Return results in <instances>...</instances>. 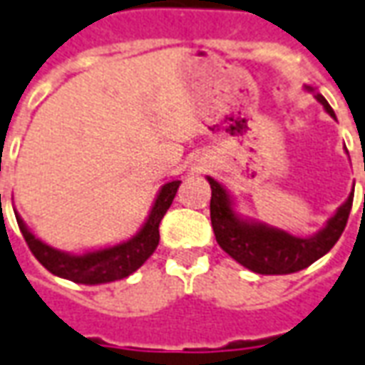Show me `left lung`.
I'll list each match as a JSON object with an SVG mask.
<instances>
[{
	"instance_id": "1",
	"label": "left lung",
	"mask_w": 365,
	"mask_h": 365,
	"mask_svg": "<svg viewBox=\"0 0 365 365\" xmlns=\"http://www.w3.org/2000/svg\"><path fill=\"white\" fill-rule=\"evenodd\" d=\"M316 99L324 105V109L334 115L330 103L322 95ZM212 197H210V222L215 230L216 242L220 248L235 258L236 262L246 266L248 270L258 274H292L308 268L318 258L330 252L331 246L340 240L344 228L348 225L351 210V195L340 210L331 216L328 226L312 238H296L282 230H274L264 225H248L242 222L232 212L226 190L215 178H208Z\"/></svg>"
}]
</instances>
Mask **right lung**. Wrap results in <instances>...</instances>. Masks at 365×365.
Segmentation results:
<instances>
[{"label": "right lung", "mask_w": 365, "mask_h": 365, "mask_svg": "<svg viewBox=\"0 0 365 365\" xmlns=\"http://www.w3.org/2000/svg\"><path fill=\"white\" fill-rule=\"evenodd\" d=\"M178 185H180V180H173V182H167L160 188L157 202L150 210L147 222L140 228L139 235L130 238L129 242H123V245L113 246V248H105V250H97V252H89V255L83 256L65 255V252H59L51 246L43 245L41 240H37L25 228L24 220L19 216H15V218H17L19 230H21L31 255L51 274L79 284L115 282V280L127 278L129 274L135 272L155 252L158 238H160L158 225H160L163 216L167 215L168 207L173 205Z\"/></svg>", "instance_id": "right-lung-1"}]
</instances>
